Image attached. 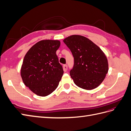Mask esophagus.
<instances>
[{"label": "esophagus", "mask_w": 131, "mask_h": 131, "mask_svg": "<svg viewBox=\"0 0 131 131\" xmlns=\"http://www.w3.org/2000/svg\"><path fill=\"white\" fill-rule=\"evenodd\" d=\"M68 69V67H67V65H63V70H64V72H67V71Z\"/></svg>", "instance_id": "esophagus-1"}]
</instances>
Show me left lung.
I'll return each mask as SVG.
<instances>
[{"instance_id":"1","label":"left lung","mask_w":131,"mask_h":131,"mask_svg":"<svg viewBox=\"0 0 131 131\" xmlns=\"http://www.w3.org/2000/svg\"><path fill=\"white\" fill-rule=\"evenodd\" d=\"M74 57L70 75L75 84L87 90L97 88L108 71L106 56L100 48L85 37L73 35L63 40Z\"/></svg>"}]
</instances>
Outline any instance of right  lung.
<instances>
[{"label": "right lung", "instance_id": "1", "mask_svg": "<svg viewBox=\"0 0 131 131\" xmlns=\"http://www.w3.org/2000/svg\"><path fill=\"white\" fill-rule=\"evenodd\" d=\"M57 40H43L31 47L25 54L21 68L24 84L38 95L45 97L58 87L63 74L56 51Z\"/></svg>", "mask_w": 131, "mask_h": 131}]
</instances>
